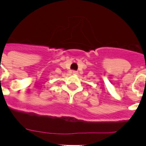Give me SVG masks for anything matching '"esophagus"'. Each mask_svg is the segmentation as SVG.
Segmentation results:
<instances>
[{"label": "esophagus", "instance_id": "esophagus-1", "mask_svg": "<svg viewBox=\"0 0 146 146\" xmlns=\"http://www.w3.org/2000/svg\"><path fill=\"white\" fill-rule=\"evenodd\" d=\"M72 73H73V74H78V72H77V71H75V70H73L72 71Z\"/></svg>", "mask_w": 146, "mask_h": 146}]
</instances>
